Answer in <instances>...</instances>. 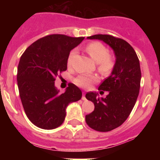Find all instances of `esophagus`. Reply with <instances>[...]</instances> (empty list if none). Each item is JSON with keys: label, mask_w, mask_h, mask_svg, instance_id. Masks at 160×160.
<instances>
[{"label": "esophagus", "mask_w": 160, "mask_h": 160, "mask_svg": "<svg viewBox=\"0 0 160 160\" xmlns=\"http://www.w3.org/2000/svg\"><path fill=\"white\" fill-rule=\"evenodd\" d=\"M82 99L83 101H86V100H87V98H86V96H85V93H83V94H82Z\"/></svg>", "instance_id": "1"}]
</instances>
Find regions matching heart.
Listing matches in <instances>:
<instances>
[{
  "instance_id": "b5f03b06",
  "label": "heart",
  "mask_w": 160,
  "mask_h": 160,
  "mask_svg": "<svg viewBox=\"0 0 160 160\" xmlns=\"http://www.w3.org/2000/svg\"><path fill=\"white\" fill-rule=\"evenodd\" d=\"M86 51L90 55L91 58L98 63V69L103 74H107L111 72L114 66V59L112 56L108 54V49L102 43L94 42L88 44L86 47ZM77 53L76 49H73L69 54L67 59L68 66L72 64L73 58ZM98 80L97 76L90 74H80L74 79V82L77 86L83 88H88L92 83Z\"/></svg>"
}]
</instances>
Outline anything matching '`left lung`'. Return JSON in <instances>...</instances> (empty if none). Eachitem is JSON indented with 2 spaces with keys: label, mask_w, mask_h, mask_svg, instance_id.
Segmentation results:
<instances>
[{
  "label": "left lung",
  "mask_w": 160,
  "mask_h": 160,
  "mask_svg": "<svg viewBox=\"0 0 160 160\" xmlns=\"http://www.w3.org/2000/svg\"><path fill=\"white\" fill-rule=\"evenodd\" d=\"M87 38L102 41L115 55L111 74L98 87L99 90L108 91V95L99 98L95 92L86 94L87 99L94 104V111L86 115L87 125L95 131L107 132L122 125L136 102L141 81L139 60L132 46L121 38L107 34Z\"/></svg>",
  "instance_id": "obj_1"
}]
</instances>
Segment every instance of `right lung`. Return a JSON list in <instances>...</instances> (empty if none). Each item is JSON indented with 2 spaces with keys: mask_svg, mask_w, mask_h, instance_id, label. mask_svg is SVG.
Listing matches in <instances>:
<instances>
[{
  "mask_svg": "<svg viewBox=\"0 0 160 160\" xmlns=\"http://www.w3.org/2000/svg\"><path fill=\"white\" fill-rule=\"evenodd\" d=\"M83 39L48 35L30 45L20 58L17 75L20 98L28 118L38 128H58L64 122L67 106L81 99L82 91L75 85L70 83L60 94L54 82L67 69L70 52Z\"/></svg>",
  "mask_w": 160,
  "mask_h": 160,
  "instance_id": "obj_1",
  "label": "right lung"
}]
</instances>
